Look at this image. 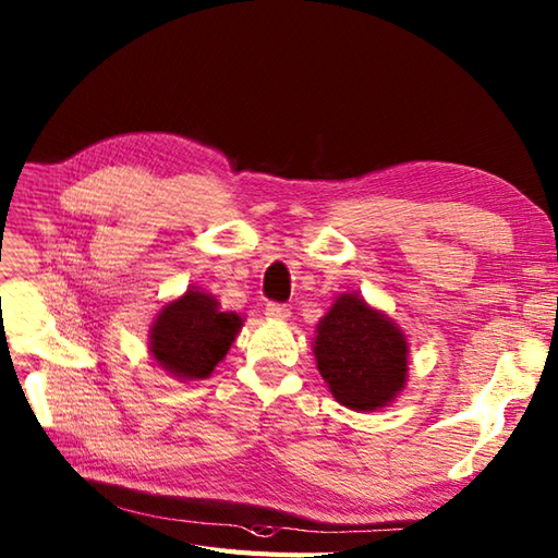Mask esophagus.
<instances>
[{
	"mask_svg": "<svg viewBox=\"0 0 558 558\" xmlns=\"http://www.w3.org/2000/svg\"><path fill=\"white\" fill-rule=\"evenodd\" d=\"M265 315L269 319H287V317H291V307L283 305V303H267Z\"/></svg>",
	"mask_w": 558,
	"mask_h": 558,
	"instance_id": "obj_1",
	"label": "esophagus"
}]
</instances>
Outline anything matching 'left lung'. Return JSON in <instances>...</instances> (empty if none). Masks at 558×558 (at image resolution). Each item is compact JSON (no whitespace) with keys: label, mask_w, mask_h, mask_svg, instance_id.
Segmentation results:
<instances>
[{"label":"left lung","mask_w":558,"mask_h":558,"mask_svg":"<svg viewBox=\"0 0 558 558\" xmlns=\"http://www.w3.org/2000/svg\"><path fill=\"white\" fill-rule=\"evenodd\" d=\"M315 357L333 398L355 412H374L404 388L402 331L355 293H343L319 322Z\"/></svg>","instance_id":"left-lung-1"}]
</instances>
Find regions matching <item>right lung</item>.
Segmentation results:
<instances>
[{
  "label": "right lung",
  "instance_id": "add662e5",
  "mask_svg": "<svg viewBox=\"0 0 558 558\" xmlns=\"http://www.w3.org/2000/svg\"><path fill=\"white\" fill-rule=\"evenodd\" d=\"M241 329V317L222 312L213 295L186 291L160 310L151 329L156 362L177 378H206Z\"/></svg>",
  "mask_w": 558,
  "mask_h": 558
}]
</instances>
